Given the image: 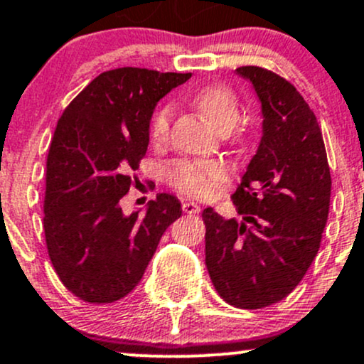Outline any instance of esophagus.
Returning a JSON list of instances; mask_svg holds the SVG:
<instances>
[{
	"mask_svg": "<svg viewBox=\"0 0 364 364\" xmlns=\"http://www.w3.org/2000/svg\"><path fill=\"white\" fill-rule=\"evenodd\" d=\"M182 209L183 213H187V215H199L200 213V206L199 204H196L194 200H183Z\"/></svg>",
	"mask_w": 364,
	"mask_h": 364,
	"instance_id": "obj_1",
	"label": "esophagus"
}]
</instances>
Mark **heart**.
<instances>
[{
  "mask_svg": "<svg viewBox=\"0 0 364 364\" xmlns=\"http://www.w3.org/2000/svg\"><path fill=\"white\" fill-rule=\"evenodd\" d=\"M199 112L220 131L232 129L240 115V104L235 93L225 85H206L192 97ZM175 107L165 102L155 110L151 119V136L155 141H165L172 127ZM230 166L220 158L204 160H177L166 170L170 182L177 189L194 196H211L228 178Z\"/></svg>",
  "mask_w": 364,
  "mask_h": 364,
  "instance_id": "obj_1",
  "label": "heart"
}]
</instances>
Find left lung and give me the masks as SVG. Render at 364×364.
<instances>
[{
    "mask_svg": "<svg viewBox=\"0 0 364 364\" xmlns=\"http://www.w3.org/2000/svg\"><path fill=\"white\" fill-rule=\"evenodd\" d=\"M235 71L259 98L262 136L232 196L240 220L203 211L206 266L226 303L262 309L288 296L317 255L331 170L317 117L296 88L259 66Z\"/></svg>",
    "mask_w": 364,
    "mask_h": 364,
    "instance_id": "1",
    "label": "left lung"
}]
</instances>
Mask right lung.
<instances>
[{"label": "right lung", "instance_id": "add662e5", "mask_svg": "<svg viewBox=\"0 0 364 364\" xmlns=\"http://www.w3.org/2000/svg\"><path fill=\"white\" fill-rule=\"evenodd\" d=\"M191 76L105 71L59 119L47 156L44 233L59 279L83 301L112 303L129 294L161 235L182 216L181 200L166 192L129 216L121 199L148 149L156 104Z\"/></svg>", "mask_w": 364, "mask_h": 364}]
</instances>
